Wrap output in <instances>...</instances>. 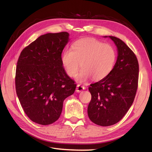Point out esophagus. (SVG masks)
<instances>
[{"label": "esophagus", "mask_w": 152, "mask_h": 152, "mask_svg": "<svg viewBox=\"0 0 152 152\" xmlns=\"http://www.w3.org/2000/svg\"><path fill=\"white\" fill-rule=\"evenodd\" d=\"M85 89V87L84 86H82L80 84H77V87H76V92H80L81 91H83V90Z\"/></svg>", "instance_id": "1"}]
</instances>
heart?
<instances>
[{
    "instance_id": "heart-1",
    "label": "heart",
    "mask_w": 152,
    "mask_h": 152,
    "mask_svg": "<svg viewBox=\"0 0 152 152\" xmlns=\"http://www.w3.org/2000/svg\"><path fill=\"white\" fill-rule=\"evenodd\" d=\"M117 54L112 45L92 38L76 42L64 51L61 57V64L70 77L77 76L80 82L91 78L96 81L104 79L111 72L116 61Z\"/></svg>"
}]
</instances>
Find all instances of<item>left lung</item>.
Wrapping results in <instances>:
<instances>
[{"label": "left lung", "mask_w": 152, "mask_h": 152, "mask_svg": "<svg viewBox=\"0 0 152 152\" xmlns=\"http://www.w3.org/2000/svg\"><path fill=\"white\" fill-rule=\"evenodd\" d=\"M109 37L117 47L116 63L106 78L88 88L92 96L88 117L103 127L114 125L125 116L134 101L139 79V64L134 52L119 38Z\"/></svg>", "instance_id": "obj_1"}]
</instances>
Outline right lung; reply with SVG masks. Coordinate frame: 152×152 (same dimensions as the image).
Here are the masks:
<instances>
[{
	"label": "right lung",
	"mask_w": 152,
	"mask_h": 152,
	"mask_svg": "<svg viewBox=\"0 0 152 152\" xmlns=\"http://www.w3.org/2000/svg\"><path fill=\"white\" fill-rule=\"evenodd\" d=\"M68 37L66 31L41 35L22 50L18 59L17 96L27 117L39 125L56 121L64 99L75 91L76 84L61 61Z\"/></svg>",
	"instance_id": "right-lung-1"
}]
</instances>
